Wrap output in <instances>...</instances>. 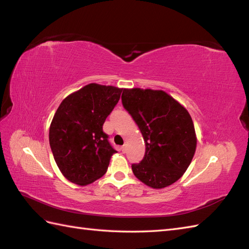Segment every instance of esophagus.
Masks as SVG:
<instances>
[{
  "label": "esophagus",
  "instance_id": "obj_1",
  "mask_svg": "<svg viewBox=\"0 0 249 249\" xmlns=\"http://www.w3.org/2000/svg\"><path fill=\"white\" fill-rule=\"evenodd\" d=\"M122 152H123V153H125V152H126V144H125V143L122 146Z\"/></svg>",
  "mask_w": 249,
  "mask_h": 249
}]
</instances>
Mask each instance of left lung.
Wrapping results in <instances>:
<instances>
[{
    "label": "left lung",
    "instance_id": "left-lung-1",
    "mask_svg": "<svg viewBox=\"0 0 249 249\" xmlns=\"http://www.w3.org/2000/svg\"><path fill=\"white\" fill-rule=\"evenodd\" d=\"M122 101L145 143L143 160L132 165L135 177L154 189L176 183L189 167L196 149L189 112L163 90L124 89Z\"/></svg>",
    "mask_w": 249,
    "mask_h": 249
}]
</instances>
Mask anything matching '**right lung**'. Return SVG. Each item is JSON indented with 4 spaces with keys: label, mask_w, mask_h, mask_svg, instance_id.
I'll list each match as a JSON object with an SVG mask.
<instances>
[{
    "label": "right lung",
    "mask_w": 249,
    "mask_h": 249,
    "mask_svg": "<svg viewBox=\"0 0 249 249\" xmlns=\"http://www.w3.org/2000/svg\"><path fill=\"white\" fill-rule=\"evenodd\" d=\"M123 88L91 83L60 104L50 125V145L62 175L79 186L106 173L116 150L103 124L119 101Z\"/></svg>",
    "instance_id": "right-lung-1"
}]
</instances>
